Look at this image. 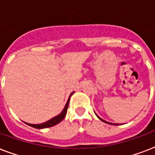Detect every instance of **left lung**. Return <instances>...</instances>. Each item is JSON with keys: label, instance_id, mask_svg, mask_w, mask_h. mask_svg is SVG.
<instances>
[{"label": "left lung", "instance_id": "obj_1", "mask_svg": "<svg viewBox=\"0 0 155 155\" xmlns=\"http://www.w3.org/2000/svg\"><path fill=\"white\" fill-rule=\"evenodd\" d=\"M97 117H98V116H97ZM98 118H99L100 120H102V121H104V122H105V123H108V124H111V125H117V124H113V123H109V122H107V121H105V120H104L103 119H101V117H98Z\"/></svg>", "mask_w": 155, "mask_h": 155}]
</instances>
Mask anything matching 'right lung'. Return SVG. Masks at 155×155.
<instances>
[{
  "mask_svg": "<svg viewBox=\"0 0 155 155\" xmlns=\"http://www.w3.org/2000/svg\"><path fill=\"white\" fill-rule=\"evenodd\" d=\"M73 94V92L70 95V97ZM69 100L70 98L68 99V102L66 104L65 107L63 108V112L59 114V115L56 116L55 117L52 118L50 120L47 121V122L42 123V124H39V125H33V124H29V123H26L28 125H30L31 127H34L35 129H44V128H48V127H51V126H54V125H57L58 123L62 121L63 120V118L65 117L66 114H67V112H68V104H69Z\"/></svg>",
  "mask_w": 155,
  "mask_h": 155,
  "instance_id": "right-lung-1",
  "label": "right lung"
}]
</instances>
